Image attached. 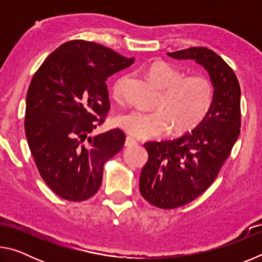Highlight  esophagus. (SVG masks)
Listing matches in <instances>:
<instances>
[{
    "mask_svg": "<svg viewBox=\"0 0 262 262\" xmlns=\"http://www.w3.org/2000/svg\"><path fill=\"white\" fill-rule=\"evenodd\" d=\"M125 144L127 145V147H130V145H135V144H137V141L134 139V137H132V136H127V137H126V142H125Z\"/></svg>",
    "mask_w": 262,
    "mask_h": 262,
    "instance_id": "1",
    "label": "esophagus"
}]
</instances>
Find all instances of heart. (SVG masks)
<instances>
[{
    "instance_id": "obj_1",
    "label": "heart",
    "mask_w": 262,
    "mask_h": 262,
    "mask_svg": "<svg viewBox=\"0 0 262 262\" xmlns=\"http://www.w3.org/2000/svg\"><path fill=\"white\" fill-rule=\"evenodd\" d=\"M148 78L162 89L152 112L129 111L115 119L121 129L137 139H152L168 128L172 134L194 129L205 120L214 101V86L203 75L185 76L183 70L166 61H155L145 70ZM125 78L113 85V97L120 99Z\"/></svg>"
}]
</instances>
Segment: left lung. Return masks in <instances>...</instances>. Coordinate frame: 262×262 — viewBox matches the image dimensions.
<instances>
[{
  "label": "left lung",
  "mask_w": 262,
  "mask_h": 262,
  "mask_svg": "<svg viewBox=\"0 0 262 262\" xmlns=\"http://www.w3.org/2000/svg\"><path fill=\"white\" fill-rule=\"evenodd\" d=\"M195 60L209 73L212 106L200 125L179 139L147 142L148 162L142 168L140 192L162 209L192 202L214 183L241 133V86L232 68L214 51L190 47L167 53Z\"/></svg>",
  "instance_id": "8db88e82"
}]
</instances>
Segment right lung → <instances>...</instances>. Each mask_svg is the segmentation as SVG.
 Instances as JSON below:
<instances>
[{"mask_svg":"<svg viewBox=\"0 0 262 262\" xmlns=\"http://www.w3.org/2000/svg\"><path fill=\"white\" fill-rule=\"evenodd\" d=\"M133 62L99 43L70 40L33 75L26 95L25 135L42 180L64 200L94 196L105 162L125 144L119 128L89 134L111 108L105 82Z\"/></svg>","mask_w":262,"mask_h":262,"instance_id":"obj_1","label":"right lung"}]
</instances>
